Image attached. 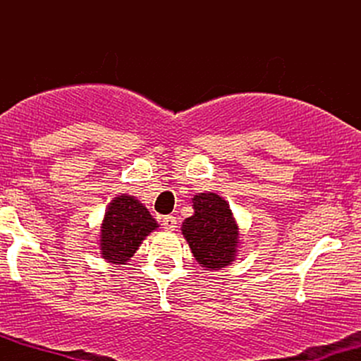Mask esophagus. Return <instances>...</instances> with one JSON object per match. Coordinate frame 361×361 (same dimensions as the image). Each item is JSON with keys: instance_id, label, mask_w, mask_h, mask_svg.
<instances>
[{"instance_id": "1", "label": "esophagus", "mask_w": 361, "mask_h": 361, "mask_svg": "<svg viewBox=\"0 0 361 361\" xmlns=\"http://www.w3.org/2000/svg\"><path fill=\"white\" fill-rule=\"evenodd\" d=\"M176 224H178V221H176L175 215H164L163 217V227L166 231H169V233L176 229Z\"/></svg>"}]
</instances>
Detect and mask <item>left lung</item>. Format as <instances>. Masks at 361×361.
I'll use <instances>...</instances> for the list:
<instances>
[{
  "label": "left lung",
  "mask_w": 361,
  "mask_h": 361,
  "mask_svg": "<svg viewBox=\"0 0 361 361\" xmlns=\"http://www.w3.org/2000/svg\"><path fill=\"white\" fill-rule=\"evenodd\" d=\"M195 214L181 224L198 264L210 270L229 267L238 256L239 227L229 204L215 193H198L192 198Z\"/></svg>",
  "instance_id": "8db88e82"
}]
</instances>
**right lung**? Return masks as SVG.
I'll use <instances>...</instances> for the list:
<instances>
[{"mask_svg": "<svg viewBox=\"0 0 361 361\" xmlns=\"http://www.w3.org/2000/svg\"><path fill=\"white\" fill-rule=\"evenodd\" d=\"M149 210L130 195H118L106 207L102 222L100 255L115 264H126L139 250L144 238L157 229Z\"/></svg>", "mask_w": 361, "mask_h": 361, "instance_id": "obj_1", "label": "right lung"}]
</instances>
